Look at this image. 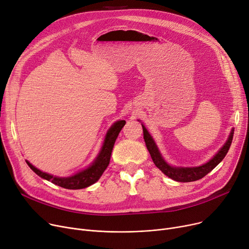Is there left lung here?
Instances as JSON below:
<instances>
[{
    "mask_svg": "<svg viewBox=\"0 0 249 249\" xmlns=\"http://www.w3.org/2000/svg\"><path fill=\"white\" fill-rule=\"evenodd\" d=\"M142 128H143V138H144L146 147L150 153V156L154 164L158 166L165 176L180 182H189V181L198 180L204 178L206 175H208L212 171V169H214L227 154L232 143L233 134H234V130L232 129L225 144L222 146V148L213 156V159L209 160L208 162L196 167H178V166L169 165L163 160L158 146L155 144L153 138L147 131L145 126L142 125Z\"/></svg>",
    "mask_w": 249,
    "mask_h": 249,
    "instance_id": "left-lung-1",
    "label": "left lung"
}]
</instances>
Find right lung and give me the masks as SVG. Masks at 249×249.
<instances>
[{"label":"right lung","mask_w":249,"mask_h":249,"mask_svg":"<svg viewBox=\"0 0 249 249\" xmlns=\"http://www.w3.org/2000/svg\"><path fill=\"white\" fill-rule=\"evenodd\" d=\"M125 123H126L125 120L115 122L109 129V131L107 132L106 137H105V140L103 143V146L96 160L93 161V163L86 169H83L82 172H78L71 177H68V178L53 177L52 175L41 172L40 169L36 168L29 161L26 160V162H27L29 167L36 175H38L39 177L44 179L51 181L52 184L57 185L64 189H69V190L85 189L87 187H89L90 185L95 184V182L101 178V176L105 172V169H106L107 166L109 165L111 153L115 144V141L118 135H119L121 129L125 125Z\"/></svg>","instance_id":"right-lung-1"}]
</instances>
